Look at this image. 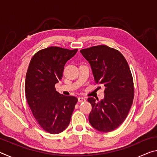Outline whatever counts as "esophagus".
<instances>
[{"label": "esophagus", "mask_w": 157, "mask_h": 157, "mask_svg": "<svg viewBox=\"0 0 157 157\" xmlns=\"http://www.w3.org/2000/svg\"><path fill=\"white\" fill-rule=\"evenodd\" d=\"M78 102H86V99H85V98H83V97H79L78 98Z\"/></svg>", "instance_id": "1"}]
</instances>
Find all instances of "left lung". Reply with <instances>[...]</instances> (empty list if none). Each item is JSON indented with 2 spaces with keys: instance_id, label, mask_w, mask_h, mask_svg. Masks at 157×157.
<instances>
[{
  "instance_id": "1",
  "label": "left lung",
  "mask_w": 157,
  "mask_h": 157,
  "mask_svg": "<svg viewBox=\"0 0 157 157\" xmlns=\"http://www.w3.org/2000/svg\"><path fill=\"white\" fill-rule=\"evenodd\" d=\"M80 52L91 65L96 84L105 86L104 99L88 98L92 106L89 123L100 132L113 131L125 120L134 99L128 63L118 50L105 45L82 49Z\"/></svg>"
}]
</instances>
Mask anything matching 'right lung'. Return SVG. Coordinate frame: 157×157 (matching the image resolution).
Returning <instances> with one entry per match:
<instances>
[{
  "instance_id": "1",
  "label": "right lung",
  "mask_w": 157,
  "mask_h": 157,
  "mask_svg": "<svg viewBox=\"0 0 157 157\" xmlns=\"http://www.w3.org/2000/svg\"><path fill=\"white\" fill-rule=\"evenodd\" d=\"M78 52L51 46L34 55L25 77V96L37 123L45 131L57 134L65 130L71 121L78 98L66 96L55 85L62 78L64 65Z\"/></svg>"
}]
</instances>
